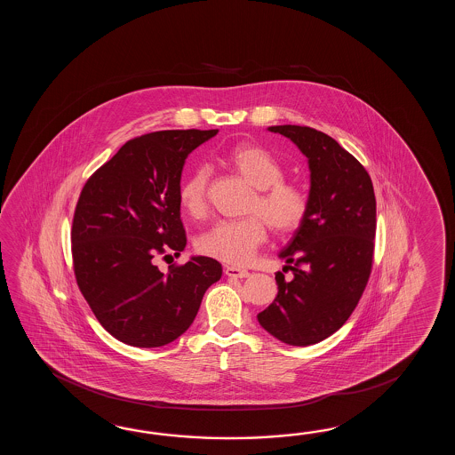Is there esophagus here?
Instances as JSON below:
<instances>
[{"instance_id":"34e87169","label":"esophagus","mask_w":455,"mask_h":455,"mask_svg":"<svg viewBox=\"0 0 455 455\" xmlns=\"http://www.w3.org/2000/svg\"><path fill=\"white\" fill-rule=\"evenodd\" d=\"M224 271L228 276H232V278H247L251 275L249 271L239 268V267H231V265H228Z\"/></svg>"}]
</instances>
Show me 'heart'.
Returning a JSON list of instances; mask_svg holds the SVG:
<instances>
[{
	"instance_id": "heart-1",
	"label": "heart",
	"mask_w": 455,
	"mask_h": 455,
	"mask_svg": "<svg viewBox=\"0 0 455 455\" xmlns=\"http://www.w3.org/2000/svg\"><path fill=\"white\" fill-rule=\"evenodd\" d=\"M224 163L251 187V216L237 221H220L198 239V251L218 260L245 265L268 237V226L275 234H290L304 223L309 212V194L302 185L286 180L284 169L268 149L255 143L232 148ZM208 167H196L185 179L179 200L192 218H202L208 208Z\"/></svg>"
}]
</instances>
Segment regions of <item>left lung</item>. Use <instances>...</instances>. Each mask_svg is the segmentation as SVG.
<instances>
[{
  "instance_id": "8db88e82",
  "label": "left lung",
  "mask_w": 455,
  "mask_h": 455,
  "mask_svg": "<svg viewBox=\"0 0 455 455\" xmlns=\"http://www.w3.org/2000/svg\"><path fill=\"white\" fill-rule=\"evenodd\" d=\"M309 159V212L286 249L275 280L278 296L257 315L261 327L292 347L333 335L366 290L376 237V195L364 165L315 128L276 125Z\"/></svg>"
}]
</instances>
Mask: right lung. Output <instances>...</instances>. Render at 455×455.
<instances>
[{
    "instance_id": "right-lung-1",
    "label": "right lung",
    "mask_w": 455,
    "mask_h": 455,
    "mask_svg": "<svg viewBox=\"0 0 455 455\" xmlns=\"http://www.w3.org/2000/svg\"><path fill=\"white\" fill-rule=\"evenodd\" d=\"M218 130H164L126 141L77 198L71 253L77 288L100 325L138 348L179 339L194 322L221 263L194 257L157 268L187 245L180 220L185 159Z\"/></svg>"
}]
</instances>
